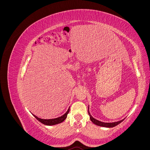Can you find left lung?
Masks as SVG:
<instances>
[{"label": "left lung", "instance_id": "1", "mask_svg": "<svg viewBox=\"0 0 150 150\" xmlns=\"http://www.w3.org/2000/svg\"><path fill=\"white\" fill-rule=\"evenodd\" d=\"M88 114L89 115L91 121L94 125L99 126L105 127V128H112V127H115V126H117V125H119L120 123H121V122L125 120V119H123V120H122L121 121H117V122H104L100 121H99L98 120H96L95 118H94V117L91 115L89 111V107H88Z\"/></svg>", "mask_w": 150, "mask_h": 150}]
</instances>
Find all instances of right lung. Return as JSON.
Here are the masks:
<instances>
[{
    "label": "right lung",
    "mask_w": 150,
    "mask_h": 150,
    "mask_svg": "<svg viewBox=\"0 0 150 150\" xmlns=\"http://www.w3.org/2000/svg\"><path fill=\"white\" fill-rule=\"evenodd\" d=\"M69 112V108L68 109V110L67 111V112L65 113L64 115H63L62 116L57 117V118H54V119H49V120H45V119H41L39 118L38 116H35L34 115V116L37 119L38 121H39L40 122H42V124L45 125H47V126H52V125H57L59 124L61 122L64 121L66 118L67 117V116L68 115V113Z\"/></svg>",
    "instance_id": "right-lung-1"
}]
</instances>
